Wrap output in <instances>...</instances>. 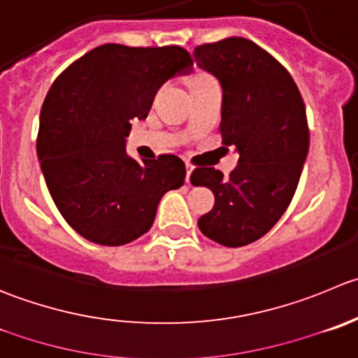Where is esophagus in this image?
<instances>
[{
  "label": "esophagus",
  "mask_w": 358,
  "mask_h": 358,
  "mask_svg": "<svg viewBox=\"0 0 358 358\" xmlns=\"http://www.w3.org/2000/svg\"><path fill=\"white\" fill-rule=\"evenodd\" d=\"M192 171H194V168L190 164H187V183H190V175H192Z\"/></svg>",
  "instance_id": "esophagus-1"
}]
</instances>
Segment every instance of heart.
Returning <instances> with one entry per match:
<instances>
[{
	"mask_svg": "<svg viewBox=\"0 0 358 358\" xmlns=\"http://www.w3.org/2000/svg\"><path fill=\"white\" fill-rule=\"evenodd\" d=\"M208 78H210V76H206V75H199V76H197L196 80H194V83H196V82H203V80H208Z\"/></svg>",
	"mask_w": 358,
	"mask_h": 358,
	"instance_id": "b5f03b06",
	"label": "heart"
}]
</instances>
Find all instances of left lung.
<instances>
[{"mask_svg":"<svg viewBox=\"0 0 358 358\" xmlns=\"http://www.w3.org/2000/svg\"><path fill=\"white\" fill-rule=\"evenodd\" d=\"M194 59L220 82L222 140L239 154L229 178L194 169L192 185L215 196L197 225L218 245L238 248L262 238L292 201L310 148L306 108L290 73L246 38L201 45Z\"/></svg>","mask_w":358,"mask_h":358,"instance_id":"left-lung-1","label":"left lung"}]
</instances>
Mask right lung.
Wrapping results in <instances>:
<instances>
[{"label":"right lung","instance_id":"right-lung-1","mask_svg":"<svg viewBox=\"0 0 358 358\" xmlns=\"http://www.w3.org/2000/svg\"><path fill=\"white\" fill-rule=\"evenodd\" d=\"M192 71L182 47L106 43L87 52L52 83L40 113L38 161L55 206L82 238L105 246L134 241L154 224L161 197L185 182L176 155L129 157L131 120L154 96Z\"/></svg>","mask_w":358,"mask_h":358}]
</instances>
